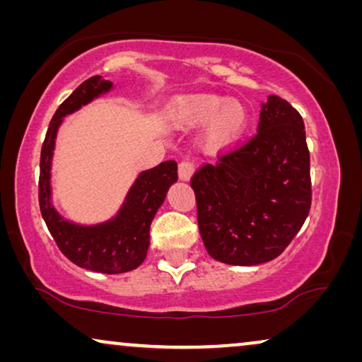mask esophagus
Listing matches in <instances>:
<instances>
[{
	"instance_id": "obj_1",
	"label": "esophagus",
	"mask_w": 362,
	"mask_h": 362,
	"mask_svg": "<svg viewBox=\"0 0 362 362\" xmlns=\"http://www.w3.org/2000/svg\"><path fill=\"white\" fill-rule=\"evenodd\" d=\"M177 173H180V180L189 181L191 176H192V173H194V165H192L191 161L182 160L180 163V168H177Z\"/></svg>"
}]
</instances>
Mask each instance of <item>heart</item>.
Instances as JSON below:
<instances>
[{"mask_svg":"<svg viewBox=\"0 0 362 362\" xmlns=\"http://www.w3.org/2000/svg\"><path fill=\"white\" fill-rule=\"evenodd\" d=\"M173 117L186 127H199L209 120L206 138L214 148L234 143L247 125L245 108L239 102L209 95L180 97L173 103Z\"/></svg>","mask_w":362,"mask_h":362,"instance_id":"1","label":"heart"}]
</instances>
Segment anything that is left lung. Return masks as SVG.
I'll list each match as a JSON object with an SVG mask.
<instances>
[{"mask_svg":"<svg viewBox=\"0 0 362 362\" xmlns=\"http://www.w3.org/2000/svg\"><path fill=\"white\" fill-rule=\"evenodd\" d=\"M197 226L212 259L259 265L284 252L311 207L303 118L284 98L262 103L257 133L191 177Z\"/></svg>","mask_w":362,"mask_h":362,"instance_id":"obj_1","label":"left lung"}]
</instances>
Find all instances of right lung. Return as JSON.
Listing matches in <instances>:
<instances>
[{
  "label": "right lung",
  "instance_id": "obj_1",
  "mask_svg": "<svg viewBox=\"0 0 362 362\" xmlns=\"http://www.w3.org/2000/svg\"><path fill=\"white\" fill-rule=\"evenodd\" d=\"M112 82L98 76L82 82L54 113L41 150L39 173V207L59 250L82 269L100 274H123L141 265L150 245V226L166 192L177 180L176 161L160 163L143 171L132 186L120 212L113 219L95 226H77L57 214L51 204V160L57 128L62 117L108 92Z\"/></svg>",
  "mask_w": 362,
  "mask_h": 362
}]
</instances>
